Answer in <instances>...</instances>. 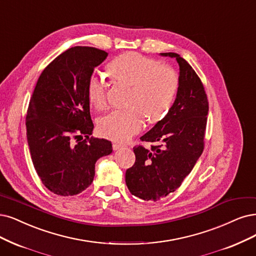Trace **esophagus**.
I'll list each match as a JSON object with an SVG mask.
<instances>
[{"instance_id": "34e87169", "label": "esophagus", "mask_w": 256, "mask_h": 256, "mask_svg": "<svg viewBox=\"0 0 256 256\" xmlns=\"http://www.w3.org/2000/svg\"><path fill=\"white\" fill-rule=\"evenodd\" d=\"M123 146V144H112V148H114V150H120V148H122Z\"/></svg>"}]
</instances>
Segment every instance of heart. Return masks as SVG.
Returning <instances> with one entry per match:
<instances>
[{
	"instance_id": "heart-1",
	"label": "heart",
	"mask_w": 256,
	"mask_h": 256,
	"mask_svg": "<svg viewBox=\"0 0 256 256\" xmlns=\"http://www.w3.org/2000/svg\"><path fill=\"white\" fill-rule=\"evenodd\" d=\"M112 77L133 85L128 108H115L98 121L99 134L124 142L144 126V116L150 122L162 120L171 108L179 86L177 72L170 66L137 52H126L108 66ZM108 84L101 74H92L88 84L90 103L96 108L106 106Z\"/></svg>"
}]
</instances>
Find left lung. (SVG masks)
<instances>
[{
    "instance_id": "8db88e82",
    "label": "left lung",
    "mask_w": 256,
    "mask_h": 256,
    "mask_svg": "<svg viewBox=\"0 0 256 256\" xmlns=\"http://www.w3.org/2000/svg\"><path fill=\"white\" fill-rule=\"evenodd\" d=\"M162 56L179 64V86L166 116L140 138L150 148L135 146L134 166L126 170L130 192L144 200L157 202L174 192L191 173L204 148L209 101L198 74L175 52Z\"/></svg>"
}]
</instances>
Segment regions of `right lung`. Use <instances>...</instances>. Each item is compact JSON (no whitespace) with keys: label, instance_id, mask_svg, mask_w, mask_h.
Masks as SVG:
<instances>
[{"label":"right lung","instance_id":"1","mask_svg":"<svg viewBox=\"0 0 256 256\" xmlns=\"http://www.w3.org/2000/svg\"><path fill=\"white\" fill-rule=\"evenodd\" d=\"M106 56L94 47H72L36 81L25 121L27 142L38 176L54 194L83 192L94 180L97 160L112 150L110 141L90 137L94 123L88 84Z\"/></svg>","mask_w":256,"mask_h":256}]
</instances>
